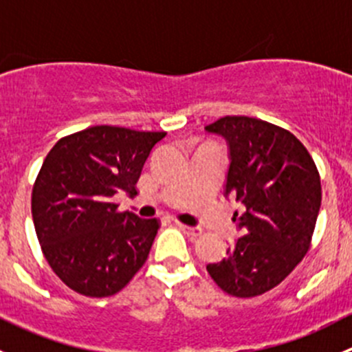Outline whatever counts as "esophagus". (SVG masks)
Returning <instances> with one entry per match:
<instances>
[{
    "label": "esophagus",
    "instance_id": "1",
    "mask_svg": "<svg viewBox=\"0 0 352 352\" xmlns=\"http://www.w3.org/2000/svg\"><path fill=\"white\" fill-rule=\"evenodd\" d=\"M177 226H179L180 230H182L184 233H187L189 236H201L202 235V230L201 228H196V226H187V225H182V223H177Z\"/></svg>",
    "mask_w": 352,
    "mask_h": 352
}]
</instances>
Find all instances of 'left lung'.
<instances>
[{"instance_id": "left-lung-1", "label": "left lung", "mask_w": 352, "mask_h": 352, "mask_svg": "<svg viewBox=\"0 0 352 352\" xmlns=\"http://www.w3.org/2000/svg\"><path fill=\"white\" fill-rule=\"evenodd\" d=\"M230 144L226 194L242 236L208 272L226 294L254 298L281 285L310 250L320 211V173L300 140L255 117L226 116L206 126Z\"/></svg>"}]
</instances>
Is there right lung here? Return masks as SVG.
Returning a JSON list of instances; mask_svg holds the SVG:
<instances>
[{
  "label": "right lung",
  "mask_w": 352,
  "mask_h": 352,
  "mask_svg": "<svg viewBox=\"0 0 352 352\" xmlns=\"http://www.w3.org/2000/svg\"><path fill=\"white\" fill-rule=\"evenodd\" d=\"M165 131L94 126L61 138L32 189V218L42 254L69 289L107 298L146 262L160 219L119 211L112 196H136L144 162Z\"/></svg>",
  "instance_id": "1"
}]
</instances>
